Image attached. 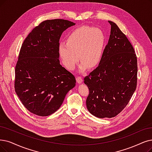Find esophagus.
<instances>
[{
  "mask_svg": "<svg viewBox=\"0 0 152 152\" xmlns=\"http://www.w3.org/2000/svg\"><path fill=\"white\" fill-rule=\"evenodd\" d=\"M76 80H77V82H78V83H82V81H83L82 77H80V76H77V77H76Z\"/></svg>",
  "mask_w": 152,
  "mask_h": 152,
  "instance_id": "esophagus-1",
  "label": "esophagus"
}]
</instances>
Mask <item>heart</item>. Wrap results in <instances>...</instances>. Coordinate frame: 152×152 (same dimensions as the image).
<instances>
[{"mask_svg": "<svg viewBox=\"0 0 152 152\" xmlns=\"http://www.w3.org/2000/svg\"><path fill=\"white\" fill-rule=\"evenodd\" d=\"M65 41L66 44H59L58 53L66 69L74 70L78 59L82 71L94 68L100 62L105 44V35L101 29L78 27L69 34Z\"/></svg>", "mask_w": 152, "mask_h": 152, "instance_id": "b5f03b06", "label": "heart"}]
</instances>
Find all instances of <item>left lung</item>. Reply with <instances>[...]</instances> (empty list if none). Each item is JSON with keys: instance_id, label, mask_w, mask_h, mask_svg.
I'll return each instance as SVG.
<instances>
[{"instance_id": "1", "label": "left lung", "mask_w": 152, "mask_h": 152, "mask_svg": "<svg viewBox=\"0 0 152 152\" xmlns=\"http://www.w3.org/2000/svg\"><path fill=\"white\" fill-rule=\"evenodd\" d=\"M99 66L84 78L89 94L86 105L94 116L112 118L129 104L137 88V58L134 48L115 23Z\"/></svg>"}]
</instances>
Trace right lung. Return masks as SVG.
Returning a JSON list of instances; mask_svg holds the SVG:
<instances>
[{"label": "right lung", "instance_id": "1", "mask_svg": "<svg viewBox=\"0 0 152 152\" xmlns=\"http://www.w3.org/2000/svg\"><path fill=\"white\" fill-rule=\"evenodd\" d=\"M75 23L64 19L42 22L20 48L15 69V91L31 113L48 116L60 107L75 86V77L60 64L58 45L62 32Z\"/></svg>", "mask_w": 152, "mask_h": 152}]
</instances>
